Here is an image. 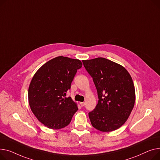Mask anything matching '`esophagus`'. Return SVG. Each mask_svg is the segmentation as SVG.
<instances>
[{"instance_id":"obj_1","label":"esophagus","mask_w":160,"mask_h":160,"mask_svg":"<svg viewBox=\"0 0 160 160\" xmlns=\"http://www.w3.org/2000/svg\"><path fill=\"white\" fill-rule=\"evenodd\" d=\"M79 104L81 107H83L84 105V102H79Z\"/></svg>"}]
</instances>
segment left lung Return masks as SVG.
I'll list each match as a JSON object with an SVG mask.
<instances>
[{"label": "left lung", "mask_w": 160, "mask_h": 160, "mask_svg": "<svg viewBox=\"0 0 160 160\" xmlns=\"http://www.w3.org/2000/svg\"><path fill=\"white\" fill-rule=\"evenodd\" d=\"M98 95L95 109L89 112L92 125L101 132H111L127 121L136 100L134 84L128 72L119 64L103 58L82 60Z\"/></svg>", "instance_id": "left-lung-1"}]
</instances>
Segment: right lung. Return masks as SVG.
I'll return each mask as SVG.
<instances>
[{"mask_svg":"<svg viewBox=\"0 0 160 160\" xmlns=\"http://www.w3.org/2000/svg\"><path fill=\"white\" fill-rule=\"evenodd\" d=\"M82 65L79 59L59 56L44 64L32 78L28 102L35 116L48 128L67 127L78 111L77 103L66 96Z\"/></svg>","mask_w":160,"mask_h":160,"instance_id":"obj_1","label":"right lung"}]
</instances>
